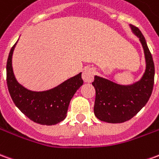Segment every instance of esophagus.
Here are the masks:
<instances>
[{
    "label": "esophagus",
    "instance_id": "34e87169",
    "mask_svg": "<svg viewBox=\"0 0 159 159\" xmlns=\"http://www.w3.org/2000/svg\"><path fill=\"white\" fill-rule=\"evenodd\" d=\"M94 75H95V70L92 68L88 67L84 69L82 77L85 83H91L94 80Z\"/></svg>",
    "mask_w": 159,
    "mask_h": 159
}]
</instances>
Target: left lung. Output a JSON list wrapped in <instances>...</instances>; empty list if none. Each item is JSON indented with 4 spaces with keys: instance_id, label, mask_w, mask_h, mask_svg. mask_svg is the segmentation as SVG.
<instances>
[{
    "instance_id": "obj_1",
    "label": "left lung",
    "mask_w": 159,
    "mask_h": 159,
    "mask_svg": "<svg viewBox=\"0 0 159 159\" xmlns=\"http://www.w3.org/2000/svg\"><path fill=\"white\" fill-rule=\"evenodd\" d=\"M144 49L145 70L139 81L130 85H121L101 76H95L92 83L95 89L94 113L100 120L122 123L129 120L145 106L152 95L155 68L145 37L138 27L130 25Z\"/></svg>"
}]
</instances>
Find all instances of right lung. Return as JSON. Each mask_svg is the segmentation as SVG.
<instances>
[{
    "label": "right lung",
    "instance_id": "right-lung-1",
    "mask_svg": "<svg viewBox=\"0 0 159 159\" xmlns=\"http://www.w3.org/2000/svg\"><path fill=\"white\" fill-rule=\"evenodd\" d=\"M17 42L11 48L7 62V83L11 98L15 106L31 120L46 126L59 123L66 117L73 95L83 84L82 73L49 90L27 89L18 83L13 70L12 57Z\"/></svg>",
    "mask_w": 159,
    "mask_h": 159
}]
</instances>
